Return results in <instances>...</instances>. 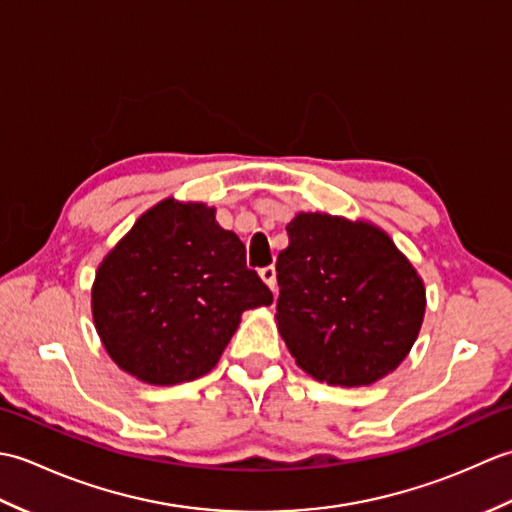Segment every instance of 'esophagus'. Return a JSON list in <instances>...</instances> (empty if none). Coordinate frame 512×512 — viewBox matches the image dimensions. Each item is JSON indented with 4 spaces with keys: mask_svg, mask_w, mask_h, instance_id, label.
Returning a JSON list of instances; mask_svg holds the SVG:
<instances>
[{
    "mask_svg": "<svg viewBox=\"0 0 512 512\" xmlns=\"http://www.w3.org/2000/svg\"><path fill=\"white\" fill-rule=\"evenodd\" d=\"M259 277H262V279L266 281V286H268L270 290H275V286H277V273H275V266H273V264L259 268Z\"/></svg>",
    "mask_w": 512,
    "mask_h": 512,
    "instance_id": "1",
    "label": "esophagus"
}]
</instances>
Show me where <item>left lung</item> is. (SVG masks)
Segmentation results:
<instances>
[{
    "label": "left lung",
    "instance_id": "1",
    "mask_svg": "<svg viewBox=\"0 0 512 512\" xmlns=\"http://www.w3.org/2000/svg\"><path fill=\"white\" fill-rule=\"evenodd\" d=\"M277 257V323L297 365L361 387L402 363L418 339L424 286L389 235L367 222L299 213Z\"/></svg>",
    "mask_w": 512,
    "mask_h": 512
}]
</instances>
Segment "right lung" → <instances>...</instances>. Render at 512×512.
<instances>
[{
    "label": "right lung",
    "instance_id": "1",
    "mask_svg": "<svg viewBox=\"0 0 512 512\" xmlns=\"http://www.w3.org/2000/svg\"><path fill=\"white\" fill-rule=\"evenodd\" d=\"M273 292L246 266V246L204 204L165 200L103 259L92 314L114 363L149 385L211 372L244 310Z\"/></svg>",
    "mask_w": 512,
    "mask_h": 512
}]
</instances>
